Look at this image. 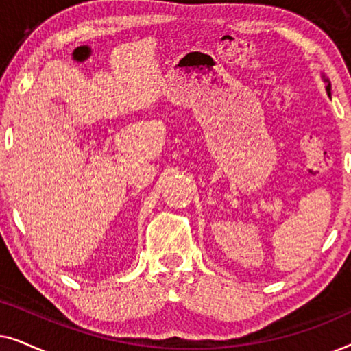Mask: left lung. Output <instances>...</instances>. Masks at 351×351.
Wrapping results in <instances>:
<instances>
[{
  "instance_id": "obj_1",
  "label": "left lung",
  "mask_w": 351,
  "mask_h": 351,
  "mask_svg": "<svg viewBox=\"0 0 351 351\" xmlns=\"http://www.w3.org/2000/svg\"><path fill=\"white\" fill-rule=\"evenodd\" d=\"M323 80H324V83H326V90H328V95L330 94V83H329V80L326 78V76L323 75Z\"/></svg>"
}]
</instances>
